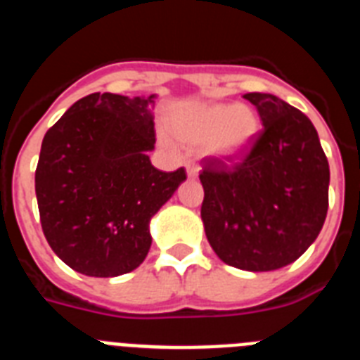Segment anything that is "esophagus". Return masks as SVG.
<instances>
[{
	"mask_svg": "<svg viewBox=\"0 0 360 360\" xmlns=\"http://www.w3.org/2000/svg\"><path fill=\"white\" fill-rule=\"evenodd\" d=\"M186 173H187V178H198V174H200V167L195 164H187Z\"/></svg>",
	"mask_w": 360,
	"mask_h": 360,
	"instance_id": "34e87169",
	"label": "esophagus"
}]
</instances>
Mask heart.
Returning <instances> with one entry per match:
<instances>
[{
  "mask_svg": "<svg viewBox=\"0 0 360 360\" xmlns=\"http://www.w3.org/2000/svg\"><path fill=\"white\" fill-rule=\"evenodd\" d=\"M169 127L186 146H207L214 160L233 164L253 147L260 118L248 105L191 103L174 112Z\"/></svg>",
  "mask_w": 360,
  "mask_h": 360,
  "instance_id": "b5f03b06",
  "label": "heart"
}]
</instances>
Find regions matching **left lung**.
<instances>
[{"label":"left lung","instance_id":"left-lung-1","mask_svg":"<svg viewBox=\"0 0 360 360\" xmlns=\"http://www.w3.org/2000/svg\"><path fill=\"white\" fill-rule=\"evenodd\" d=\"M262 133L242 164H205L202 222L222 262L273 271L295 262L321 233L328 213L330 165L311 120L275 94H244Z\"/></svg>","mask_w":360,"mask_h":360}]
</instances>
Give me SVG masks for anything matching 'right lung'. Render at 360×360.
Listing matches in <instances>:
<instances>
[{
	"label": "right lung",
	"mask_w": 360,
	"mask_h": 360,
	"mask_svg": "<svg viewBox=\"0 0 360 360\" xmlns=\"http://www.w3.org/2000/svg\"><path fill=\"white\" fill-rule=\"evenodd\" d=\"M155 100L94 92L47 131L36 167V198L49 245L75 271L118 276L146 260L149 222L186 182L158 171Z\"/></svg>",
	"instance_id": "1"
}]
</instances>
